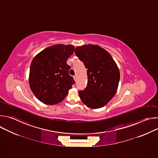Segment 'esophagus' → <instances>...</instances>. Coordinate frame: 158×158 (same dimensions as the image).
<instances>
[{
    "label": "esophagus",
    "mask_w": 158,
    "mask_h": 158,
    "mask_svg": "<svg viewBox=\"0 0 158 158\" xmlns=\"http://www.w3.org/2000/svg\"><path fill=\"white\" fill-rule=\"evenodd\" d=\"M74 79L76 81V76H74Z\"/></svg>",
    "instance_id": "esophagus-1"
}]
</instances>
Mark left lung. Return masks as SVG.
<instances>
[{"label":"left lung","mask_w":158,"mask_h":158,"mask_svg":"<svg viewBox=\"0 0 158 158\" xmlns=\"http://www.w3.org/2000/svg\"><path fill=\"white\" fill-rule=\"evenodd\" d=\"M74 52L87 69V86L79 91L81 100L93 109L103 107L117 91L120 79L117 64L110 54L98 45L79 46Z\"/></svg>","instance_id":"obj_1"}]
</instances>
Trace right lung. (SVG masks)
<instances>
[{"label":"right lung","mask_w":158,"mask_h":158,"mask_svg":"<svg viewBox=\"0 0 158 158\" xmlns=\"http://www.w3.org/2000/svg\"><path fill=\"white\" fill-rule=\"evenodd\" d=\"M74 51L73 46L57 44L44 49L33 59L30 67L29 85L42 102L58 104L75 84L69 74L71 67L67 64Z\"/></svg>","instance_id":"right-lung-1"}]
</instances>
